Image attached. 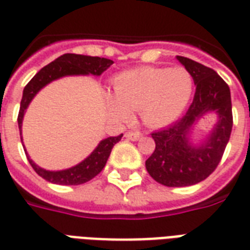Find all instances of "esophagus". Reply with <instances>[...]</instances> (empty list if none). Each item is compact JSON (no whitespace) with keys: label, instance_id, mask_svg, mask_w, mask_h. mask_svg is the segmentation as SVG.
I'll list each match as a JSON object with an SVG mask.
<instances>
[{"label":"esophagus","instance_id":"esophagus-1","mask_svg":"<svg viewBox=\"0 0 250 250\" xmlns=\"http://www.w3.org/2000/svg\"><path fill=\"white\" fill-rule=\"evenodd\" d=\"M125 138L130 139V141H138V139L142 138V132H139V131H128V132H125Z\"/></svg>","mask_w":250,"mask_h":250}]
</instances>
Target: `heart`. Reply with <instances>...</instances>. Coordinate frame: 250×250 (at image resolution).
I'll list each match as a JSON object with an SVG mask.
<instances>
[{
    "label": "heart",
    "instance_id": "heart-1",
    "mask_svg": "<svg viewBox=\"0 0 250 250\" xmlns=\"http://www.w3.org/2000/svg\"><path fill=\"white\" fill-rule=\"evenodd\" d=\"M193 91V75L184 66H143L115 77L107 104L118 119L127 120L131 109H138L147 125L161 127L184 112Z\"/></svg>",
    "mask_w": 250,
    "mask_h": 250
}]
</instances>
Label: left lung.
I'll list each match as a JSON object with an SVG mask.
<instances>
[{
  "mask_svg": "<svg viewBox=\"0 0 250 250\" xmlns=\"http://www.w3.org/2000/svg\"><path fill=\"white\" fill-rule=\"evenodd\" d=\"M177 59L193 75V103L175 123L152 132L155 150L146 161L148 174L158 184L167 188L191 186L208 178L224 155L233 127L229 85L209 66L188 57ZM210 112L217 113L219 120L209 135L194 145L189 141V132L193 125Z\"/></svg>",
  "mask_w": 250,
  "mask_h": 250,
  "instance_id": "8db88e82",
  "label": "left lung"
}]
</instances>
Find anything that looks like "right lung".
Masks as SVG:
<instances>
[{
	"mask_svg": "<svg viewBox=\"0 0 250 250\" xmlns=\"http://www.w3.org/2000/svg\"><path fill=\"white\" fill-rule=\"evenodd\" d=\"M114 64L112 60L104 59V57H92L84 56V55H75V53H65L62 56L57 57L55 62L45 65L42 69L37 72L35 77L30 80L22 92L21 99V105H20V112L17 122H19L20 135H21V127H22V119L28 105L35 98L36 93L40 91L41 88L45 87L53 80H57L64 76H75V75H93V76H100L105 69ZM123 134L118 136H109L100 142L98 147L88 155L84 161L77 163L73 167L65 168V170H59V171H49L45 168H41L37 166L26 154V158L29 161L30 166L35 168V171L40 177L56 185H82L88 181L95 178L105 166L107 159L112 147L122 139ZM22 142V136H21ZM25 150V148H24Z\"/></svg>",
	"mask_w": 250,
	"mask_h": 250,
	"instance_id": "right-lung-1",
	"label": "right lung"
}]
</instances>
